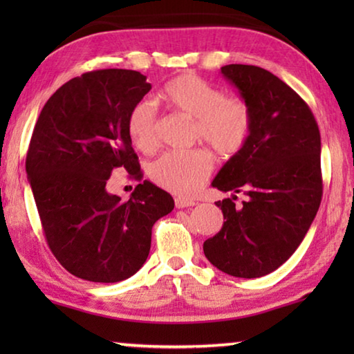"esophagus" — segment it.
<instances>
[{"label": "esophagus", "instance_id": "esophagus-1", "mask_svg": "<svg viewBox=\"0 0 354 354\" xmlns=\"http://www.w3.org/2000/svg\"><path fill=\"white\" fill-rule=\"evenodd\" d=\"M175 205L178 209H184V207H190V206H195L196 203L194 200H189V198H181V196H178L175 198Z\"/></svg>", "mask_w": 354, "mask_h": 354}]
</instances>
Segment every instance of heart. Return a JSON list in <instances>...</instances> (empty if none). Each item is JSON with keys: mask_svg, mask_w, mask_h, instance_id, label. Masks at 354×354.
Listing matches in <instances>:
<instances>
[{"mask_svg": "<svg viewBox=\"0 0 354 354\" xmlns=\"http://www.w3.org/2000/svg\"><path fill=\"white\" fill-rule=\"evenodd\" d=\"M160 98L173 111L195 120V139L207 143L223 158L236 156L251 134V111L242 98L225 97L220 88L194 73L173 77L160 91ZM128 133L134 145L149 153L159 145L158 115L151 101H139L128 118ZM214 169L206 149L165 153L149 165L148 175L160 187L176 195L198 192Z\"/></svg>", "mask_w": 354, "mask_h": 354, "instance_id": "obj_1", "label": "heart"}]
</instances>
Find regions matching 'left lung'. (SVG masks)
<instances>
[{
	"label": "left lung",
	"instance_id": "1",
	"mask_svg": "<svg viewBox=\"0 0 354 354\" xmlns=\"http://www.w3.org/2000/svg\"><path fill=\"white\" fill-rule=\"evenodd\" d=\"M251 111L245 147L221 167L212 187L247 196L217 201L223 226L203 243L207 261L236 278H261L295 253L319 211L320 131L303 98L254 65L221 67Z\"/></svg>",
	"mask_w": 354,
	"mask_h": 354
}]
</instances>
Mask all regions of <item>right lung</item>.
I'll list each match as a JSON object with an SVG mask.
<instances>
[{
  "label": "right lung",
  "instance_id": "1",
  "mask_svg": "<svg viewBox=\"0 0 354 354\" xmlns=\"http://www.w3.org/2000/svg\"><path fill=\"white\" fill-rule=\"evenodd\" d=\"M149 91L140 71H88L51 95L34 127L26 173L41 227L56 259L81 279L133 277L148 257L153 225L175 207L147 179L124 203L106 189L113 169L142 179L128 118Z\"/></svg>",
  "mask_w": 354,
  "mask_h": 354
}]
</instances>
